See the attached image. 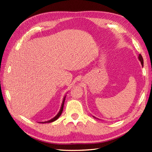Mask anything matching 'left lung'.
<instances>
[{"instance_id": "1", "label": "left lung", "mask_w": 152, "mask_h": 152, "mask_svg": "<svg viewBox=\"0 0 152 152\" xmlns=\"http://www.w3.org/2000/svg\"><path fill=\"white\" fill-rule=\"evenodd\" d=\"M138 59L140 60V61L141 62V64H142V65L143 66V64H144V61H143V58H142V56L140 54H139V56H138Z\"/></svg>"}]
</instances>
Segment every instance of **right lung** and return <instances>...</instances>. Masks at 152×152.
Instances as JSON below:
<instances>
[{
  "label": "right lung",
  "instance_id": "add662e5",
  "mask_svg": "<svg viewBox=\"0 0 152 152\" xmlns=\"http://www.w3.org/2000/svg\"><path fill=\"white\" fill-rule=\"evenodd\" d=\"M65 96H64V99H63V102H62V105H61V109H60V110H59V112H58V114L55 116V117L53 118H52V119H51L50 120H49V121H44V122H40V123H42V124H46V123H51V122H53V121H56V120H57V119L59 118V117H60V115H61V114H62V112H63V107H64V100H65Z\"/></svg>",
  "mask_w": 152,
  "mask_h": 152
}]
</instances>
